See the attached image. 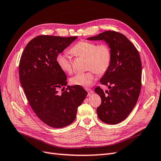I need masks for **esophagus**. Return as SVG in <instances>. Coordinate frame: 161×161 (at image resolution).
<instances>
[{
  "mask_svg": "<svg viewBox=\"0 0 161 161\" xmlns=\"http://www.w3.org/2000/svg\"><path fill=\"white\" fill-rule=\"evenodd\" d=\"M86 91L87 92H88V96H90V95H91V94H92V92H93V91H92V89H89V88L86 89Z\"/></svg>",
  "mask_w": 161,
  "mask_h": 161,
  "instance_id": "esophagus-1",
  "label": "esophagus"
}]
</instances>
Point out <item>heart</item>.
Masks as SVG:
<instances>
[{"instance_id": "heart-1", "label": "heart", "mask_w": 161, "mask_h": 161, "mask_svg": "<svg viewBox=\"0 0 161 161\" xmlns=\"http://www.w3.org/2000/svg\"><path fill=\"white\" fill-rule=\"evenodd\" d=\"M70 52L76 56L85 58L86 68L89 70L71 78L70 82L73 85L82 87L91 86L95 79V72L97 75H103L109 66L111 53L106 44L97 45L92 42L80 41L71 48ZM56 60L61 70L68 74L72 72L71 60L66 53L58 54Z\"/></svg>"}]
</instances>
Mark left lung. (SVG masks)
I'll return each mask as SVG.
<instances>
[{
    "label": "left lung",
    "mask_w": 161,
    "mask_h": 161,
    "mask_svg": "<svg viewBox=\"0 0 161 161\" xmlns=\"http://www.w3.org/2000/svg\"><path fill=\"white\" fill-rule=\"evenodd\" d=\"M87 40H103L110 48V64L100 80L109 91L104 92L99 86L95 88V92L101 98L97 113L105 124H119L131 113L140 95L142 63L138 51L124 35L114 31H104Z\"/></svg>",
    "instance_id": "1"
}]
</instances>
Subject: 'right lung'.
<instances>
[{
  "instance_id": "obj_1",
  "label": "right lung",
  "mask_w": 161,
  "mask_h": 161,
  "mask_svg": "<svg viewBox=\"0 0 161 161\" xmlns=\"http://www.w3.org/2000/svg\"><path fill=\"white\" fill-rule=\"evenodd\" d=\"M77 38L39 36L27 43L20 62L19 80L31 108L43 123L60 128L71 124L87 92L79 86H67L66 75L56 56ZM63 87L61 94L57 89Z\"/></svg>"
}]
</instances>
